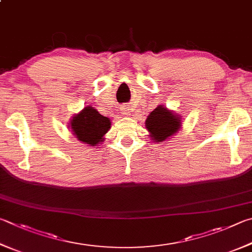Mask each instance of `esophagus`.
<instances>
[{
    "label": "esophagus",
    "mask_w": 252,
    "mask_h": 252,
    "mask_svg": "<svg viewBox=\"0 0 252 252\" xmlns=\"http://www.w3.org/2000/svg\"><path fill=\"white\" fill-rule=\"evenodd\" d=\"M122 111H123V114H126V116H129V114H130V109H129V107L122 108Z\"/></svg>",
    "instance_id": "34e87169"
}]
</instances>
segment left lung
Masks as SVG:
<instances>
[{
  "label": "left lung",
  "instance_id": "8db88e82",
  "mask_svg": "<svg viewBox=\"0 0 252 252\" xmlns=\"http://www.w3.org/2000/svg\"><path fill=\"white\" fill-rule=\"evenodd\" d=\"M182 127V117L164 106H158L145 120V129L154 143L172 139Z\"/></svg>",
  "mask_w": 252,
  "mask_h": 252
}]
</instances>
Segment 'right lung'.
I'll list each match as a JSON object with an SVG mask.
<instances>
[{
  "instance_id": "1",
  "label": "right lung",
  "mask_w": 252,
  "mask_h": 252,
  "mask_svg": "<svg viewBox=\"0 0 252 252\" xmlns=\"http://www.w3.org/2000/svg\"><path fill=\"white\" fill-rule=\"evenodd\" d=\"M69 126L72 134L81 143L97 146L104 141V135L111 127V121L94 107L87 106L70 119Z\"/></svg>"
}]
</instances>
